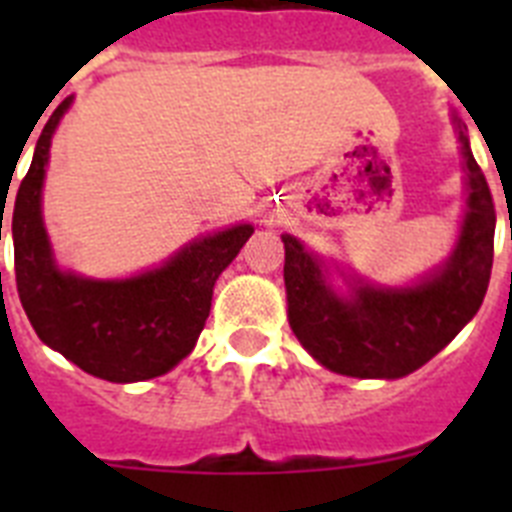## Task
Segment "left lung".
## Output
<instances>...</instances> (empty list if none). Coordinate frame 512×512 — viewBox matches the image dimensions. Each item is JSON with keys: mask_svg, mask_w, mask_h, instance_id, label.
I'll return each instance as SVG.
<instances>
[{"mask_svg": "<svg viewBox=\"0 0 512 512\" xmlns=\"http://www.w3.org/2000/svg\"><path fill=\"white\" fill-rule=\"evenodd\" d=\"M464 158L467 207L449 259L413 284L390 287L343 274L284 233L287 318L312 359L356 379H400L449 346L485 300L495 248V205L469 148L467 125L454 115ZM338 270L349 289L332 287Z\"/></svg>", "mask_w": 512, "mask_h": 512, "instance_id": "obj_1", "label": "left lung"}]
</instances>
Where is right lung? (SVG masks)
<instances>
[{"instance_id": "obj_1", "label": "right lung", "mask_w": 512, "mask_h": 512, "mask_svg": "<svg viewBox=\"0 0 512 512\" xmlns=\"http://www.w3.org/2000/svg\"><path fill=\"white\" fill-rule=\"evenodd\" d=\"M71 102L63 99L45 122L17 189L12 243L20 302L40 341L92 377L117 384L161 377L192 354L210 315L212 287L251 238L253 225L194 238L161 266L128 279L63 271L43 223V182L53 133Z\"/></svg>"}]
</instances>
